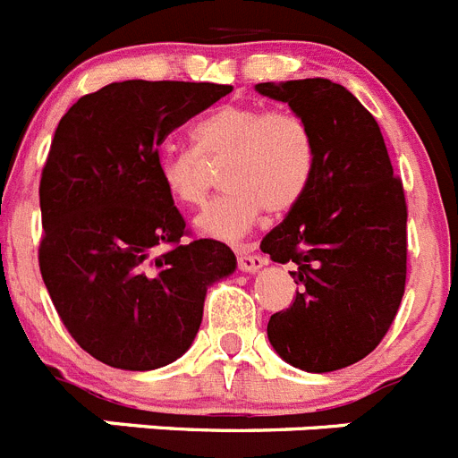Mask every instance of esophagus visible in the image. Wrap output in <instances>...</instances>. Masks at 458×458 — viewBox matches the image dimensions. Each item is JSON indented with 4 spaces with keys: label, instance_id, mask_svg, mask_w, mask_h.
<instances>
[{
    "label": "esophagus",
    "instance_id": "esophagus-1",
    "mask_svg": "<svg viewBox=\"0 0 458 458\" xmlns=\"http://www.w3.org/2000/svg\"><path fill=\"white\" fill-rule=\"evenodd\" d=\"M261 266H266V259L261 257V254L245 252V250L238 254V268H241L242 273H257Z\"/></svg>",
    "mask_w": 458,
    "mask_h": 458
}]
</instances>
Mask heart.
Returning a JSON list of instances; mask_svg holds the SVG:
<instances>
[{
	"label": "heart",
	"mask_w": 458,
	"mask_h": 458,
	"mask_svg": "<svg viewBox=\"0 0 458 458\" xmlns=\"http://www.w3.org/2000/svg\"><path fill=\"white\" fill-rule=\"evenodd\" d=\"M194 147H165L156 167L174 201L199 206L210 167H222L225 192L197 217L208 236L236 241L261 213L284 216L301 204L317 169V140L302 116L286 109L229 103L194 125Z\"/></svg>",
	"instance_id": "1"
}]
</instances>
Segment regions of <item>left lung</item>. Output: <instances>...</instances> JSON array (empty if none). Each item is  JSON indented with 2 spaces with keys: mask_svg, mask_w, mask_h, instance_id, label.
<instances>
[{
  "mask_svg": "<svg viewBox=\"0 0 458 458\" xmlns=\"http://www.w3.org/2000/svg\"><path fill=\"white\" fill-rule=\"evenodd\" d=\"M289 103L317 140V169L302 201L266 233L261 250L295 264L286 310L268 339L289 365L326 374L367 358L390 330L406 289V194L374 116L342 84H257Z\"/></svg>",
  "mask_w": 458,
  "mask_h": 458,
  "instance_id": "obj_1",
  "label": "left lung"
}]
</instances>
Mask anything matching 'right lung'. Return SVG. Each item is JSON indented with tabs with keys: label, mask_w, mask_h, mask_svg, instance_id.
<instances>
[{
	"label": "right lung",
	"mask_w": 458,
	"mask_h": 458,
	"mask_svg": "<svg viewBox=\"0 0 458 458\" xmlns=\"http://www.w3.org/2000/svg\"><path fill=\"white\" fill-rule=\"evenodd\" d=\"M229 91L125 80L82 96L56 125L38 188L40 275L71 337L105 365L148 371L181 358L206 289L236 268L225 242L185 241L156 167L169 132Z\"/></svg>",
	"instance_id": "right-lung-1"
}]
</instances>
